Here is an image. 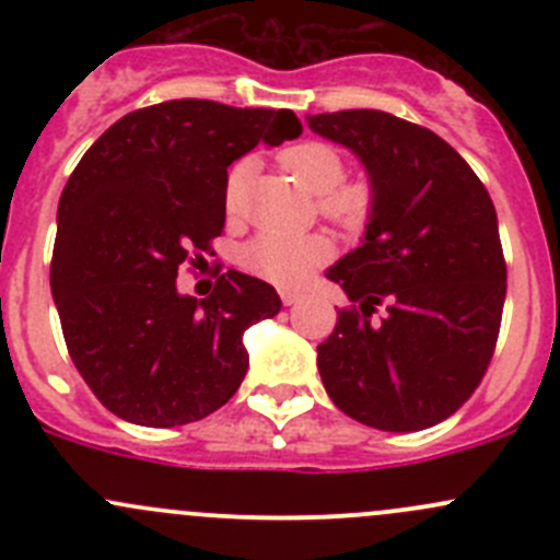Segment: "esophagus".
<instances>
[{"mask_svg":"<svg viewBox=\"0 0 560 560\" xmlns=\"http://www.w3.org/2000/svg\"><path fill=\"white\" fill-rule=\"evenodd\" d=\"M279 295H281V303H284V306H295V303L303 298L298 290H279Z\"/></svg>","mask_w":560,"mask_h":560,"instance_id":"1","label":"esophagus"}]
</instances>
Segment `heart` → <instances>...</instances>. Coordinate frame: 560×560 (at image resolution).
<instances>
[{
  "mask_svg": "<svg viewBox=\"0 0 560 560\" xmlns=\"http://www.w3.org/2000/svg\"><path fill=\"white\" fill-rule=\"evenodd\" d=\"M281 165L306 189L319 195V200H316L319 213L338 228H363L374 213V189L365 180H343L347 167H343L341 154L330 143L303 140V143L290 145L281 154ZM248 175H252V162L248 160H238L228 171L222 195L228 217H238L244 211ZM327 257H330V246L319 235L295 238V235L262 230L241 248L238 262L259 279L290 287L306 279Z\"/></svg>",
  "mask_w": 560,
  "mask_h": 560,
  "instance_id": "heart-1",
  "label": "heart"
}]
</instances>
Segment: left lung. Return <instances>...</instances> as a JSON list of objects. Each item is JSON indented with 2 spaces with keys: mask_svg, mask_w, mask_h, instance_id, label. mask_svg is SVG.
Segmentation results:
<instances>
[{
  "mask_svg": "<svg viewBox=\"0 0 560 560\" xmlns=\"http://www.w3.org/2000/svg\"><path fill=\"white\" fill-rule=\"evenodd\" d=\"M363 160L374 213L363 246L327 279L349 306L316 369L332 404L380 431H422L455 415L482 382L501 330L506 262L493 200L431 129L385 110L308 116ZM388 308L380 323L375 308Z\"/></svg>",
  "mask_w": 560,
  "mask_h": 560,
  "instance_id": "obj_1",
  "label": "left lung"
}]
</instances>
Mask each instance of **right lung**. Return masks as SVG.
<instances>
[{"mask_svg":"<svg viewBox=\"0 0 560 560\" xmlns=\"http://www.w3.org/2000/svg\"><path fill=\"white\" fill-rule=\"evenodd\" d=\"M292 110L171 100L105 129L59 200L50 292L67 352L100 404L149 428L197 422L244 382V332L276 316L270 284L228 270L208 298L178 295L224 230L228 167L298 138Z\"/></svg>","mask_w":560,"mask_h":560,"instance_id":"right-lung-1","label":"right lung"}]
</instances>
